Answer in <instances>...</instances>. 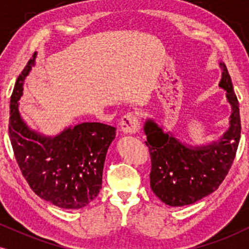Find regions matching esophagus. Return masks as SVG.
<instances>
[{"label": "esophagus", "mask_w": 249, "mask_h": 249, "mask_svg": "<svg viewBox=\"0 0 249 249\" xmlns=\"http://www.w3.org/2000/svg\"><path fill=\"white\" fill-rule=\"evenodd\" d=\"M120 128L124 134H136L139 129V118L135 112L124 114L120 120Z\"/></svg>", "instance_id": "obj_1"}]
</instances>
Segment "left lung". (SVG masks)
I'll list each match as a JSON object with an SVG mask.
<instances>
[{"label":"left lung","instance_id":"left-lung-1","mask_svg":"<svg viewBox=\"0 0 249 249\" xmlns=\"http://www.w3.org/2000/svg\"><path fill=\"white\" fill-rule=\"evenodd\" d=\"M220 68L222 78L219 86L227 90L232 112L230 127L219 142L193 147L170 132H163L153 120L145 124V144L152 162L151 188L166 205H189L215 192L232 165L241 132L239 102L226 64L221 62Z\"/></svg>","mask_w":249,"mask_h":249}]
</instances>
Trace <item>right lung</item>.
<instances>
[{
  "mask_svg": "<svg viewBox=\"0 0 249 249\" xmlns=\"http://www.w3.org/2000/svg\"><path fill=\"white\" fill-rule=\"evenodd\" d=\"M36 52L17 79L10 101L9 136L22 176L40 198L62 209H81L98 195L105 156L115 128L100 122H83L55 137L33 131L19 113L22 85Z\"/></svg>",
  "mask_w": 249,
  "mask_h": 249,
  "instance_id": "add662e5",
  "label": "right lung"
}]
</instances>
